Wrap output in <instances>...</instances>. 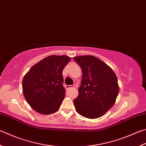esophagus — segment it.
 Masks as SVG:
<instances>
[{"mask_svg": "<svg viewBox=\"0 0 146 146\" xmlns=\"http://www.w3.org/2000/svg\"><path fill=\"white\" fill-rule=\"evenodd\" d=\"M65 87L66 89H70L71 88H73L74 86H73V85H66Z\"/></svg>", "mask_w": 146, "mask_h": 146, "instance_id": "esophagus-1", "label": "esophagus"}]
</instances>
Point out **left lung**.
Masks as SVG:
<instances>
[{
    "mask_svg": "<svg viewBox=\"0 0 146 146\" xmlns=\"http://www.w3.org/2000/svg\"><path fill=\"white\" fill-rule=\"evenodd\" d=\"M73 59L82 71L78 96L73 100L76 110L86 118H98L114 105L119 91L117 76L107 64L92 55Z\"/></svg>",
    "mask_w": 146,
    "mask_h": 146,
    "instance_id": "obj_1",
    "label": "left lung"
}]
</instances>
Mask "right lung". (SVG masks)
<instances>
[{
    "label": "right lung",
    "instance_id": "add662e5",
    "mask_svg": "<svg viewBox=\"0 0 146 146\" xmlns=\"http://www.w3.org/2000/svg\"><path fill=\"white\" fill-rule=\"evenodd\" d=\"M71 58L50 55L34 65L22 81L27 102L41 114H51L59 110L65 97L62 70Z\"/></svg>",
    "mask_w": 146,
    "mask_h": 146
}]
</instances>
